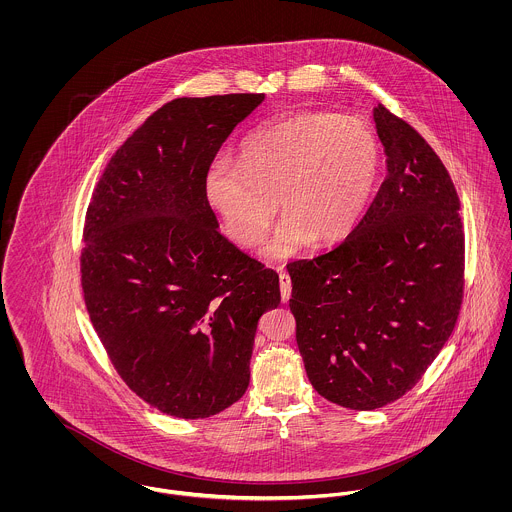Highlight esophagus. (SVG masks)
I'll return each mask as SVG.
<instances>
[{
    "label": "esophagus",
    "mask_w": 512,
    "mask_h": 512,
    "mask_svg": "<svg viewBox=\"0 0 512 512\" xmlns=\"http://www.w3.org/2000/svg\"><path fill=\"white\" fill-rule=\"evenodd\" d=\"M280 272V292H282V301L288 303L290 301V295H292V280H290V274L284 270V267H278Z\"/></svg>",
    "instance_id": "34e87169"
}]
</instances>
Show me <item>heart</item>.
<instances>
[{"mask_svg":"<svg viewBox=\"0 0 512 512\" xmlns=\"http://www.w3.org/2000/svg\"><path fill=\"white\" fill-rule=\"evenodd\" d=\"M240 161H211L203 178L207 203L232 240L255 245L280 199L286 215L265 253L284 259L313 238L336 244L355 230L378 182L382 153L365 121L301 111L247 136Z\"/></svg>","mask_w":512,"mask_h":512,"instance_id":"obj_1","label":"heart"}]
</instances>
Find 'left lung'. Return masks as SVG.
<instances>
[{
    "label": "left lung",
    "mask_w": 512,
    "mask_h": 512,
    "mask_svg": "<svg viewBox=\"0 0 512 512\" xmlns=\"http://www.w3.org/2000/svg\"><path fill=\"white\" fill-rule=\"evenodd\" d=\"M388 176L336 249L288 265L295 340L313 388L372 411L422 378L463 303L459 195L436 151L374 107Z\"/></svg>",
    "instance_id": "obj_1"
}]
</instances>
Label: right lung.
<instances>
[{"mask_svg": "<svg viewBox=\"0 0 512 512\" xmlns=\"http://www.w3.org/2000/svg\"><path fill=\"white\" fill-rule=\"evenodd\" d=\"M265 94L178 98L111 157L84 222L82 290L126 386L161 413L207 418L249 386L259 318L280 282L219 232L203 178Z\"/></svg>", "mask_w": 512, "mask_h": 512, "instance_id": "right-lung-1", "label": "right lung"}]
</instances>
